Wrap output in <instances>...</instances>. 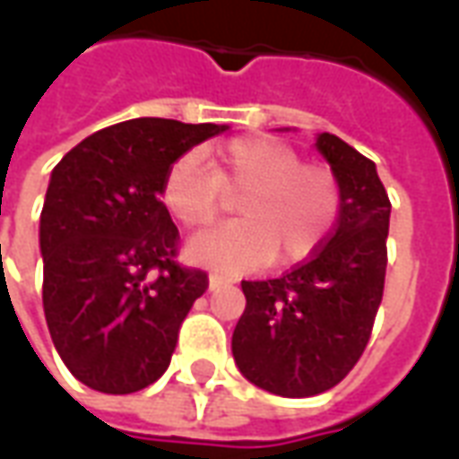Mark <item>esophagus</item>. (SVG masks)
I'll use <instances>...</instances> for the list:
<instances>
[{
  "label": "esophagus",
  "instance_id": "1",
  "mask_svg": "<svg viewBox=\"0 0 459 459\" xmlns=\"http://www.w3.org/2000/svg\"><path fill=\"white\" fill-rule=\"evenodd\" d=\"M229 280L223 278V275H219V273H211L209 275V290H219L221 285H226Z\"/></svg>",
  "mask_w": 459,
  "mask_h": 459
}]
</instances>
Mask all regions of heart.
Returning <instances> with one entry per match:
<instances>
[{
  "instance_id": "1",
  "label": "heart",
  "mask_w": 459,
  "mask_h": 459,
  "mask_svg": "<svg viewBox=\"0 0 459 459\" xmlns=\"http://www.w3.org/2000/svg\"><path fill=\"white\" fill-rule=\"evenodd\" d=\"M240 221L189 240L186 255L211 268L246 273L268 260L309 258L327 240L342 209L334 171L302 164V154L273 137H238L213 152L211 171L196 152L181 154L161 181V204L184 229H204L238 196Z\"/></svg>"
}]
</instances>
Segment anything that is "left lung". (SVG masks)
<instances>
[{"label":"left lung","mask_w":459,"mask_h":459,"mask_svg":"<svg viewBox=\"0 0 459 459\" xmlns=\"http://www.w3.org/2000/svg\"><path fill=\"white\" fill-rule=\"evenodd\" d=\"M342 191L334 230L305 263L275 280H243L233 329L240 374L285 398L325 394L364 354L384 298L391 201L376 164L337 134L315 142Z\"/></svg>","instance_id":"left-lung-1"}]
</instances>
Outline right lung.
<instances>
[{"mask_svg":"<svg viewBox=\"0 0 459 459\" xmlns=\"http://www.w3.org/2000/svg\"><path fill=\"white\" fill-rule=\"evenodd\" d=\"M223 130L164 117L117 122L51 171L39 226L46 325L88 388L134 394L167 371L209 278L174 260L179 230L160 201L161 181L171 161Z\"/></svg>","mask_w":459,"mask_h":459,"instance_id":"1","label":"right lung"}]
</instances>
